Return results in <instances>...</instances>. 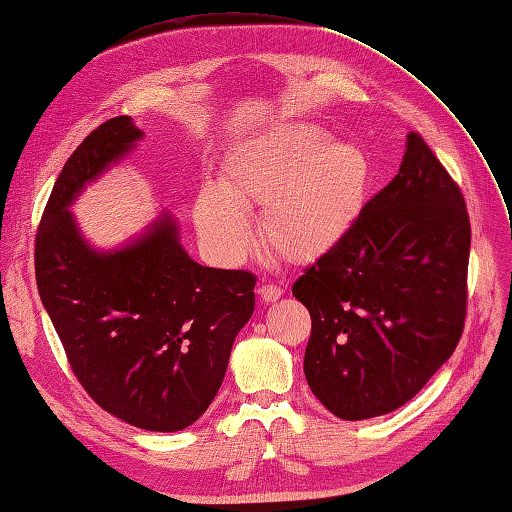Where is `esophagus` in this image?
I'll return each instance as SVG.
<instances>
[{"label": "esophagus", "mask_w": 512, "mask_h": 512, "mask_svg": "<svg viewBox=\"0 0 512 512\" xmlns=\"http://www.w3.org/2000/svg\"><path fill=\"white\" fill-rule=\"evenodd\" d=\"M258 293H260V297H263V302H276V299H280V295H282V289L280 286H276V284H263L258 289Z\"/></svg>", "instance_id": "esophagus-1"}]
</instances>
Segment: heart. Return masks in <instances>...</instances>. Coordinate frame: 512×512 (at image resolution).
I'll return each instance as SVG.
<instances>
[{"mask_svg":"<svg viewBox=\"0 0 512 512\" xmlns=\"http://www.w3.org/2000/svg\"><path fill=\"white\" fill-rule=\"evenodd\" d=\"M371 165L352 143H328L313 126H286L247 141L223 162L219 189L195 202V226L223 260L249 245L243 210L260 208V236L289 263H315L339 245L367 204Z\"/></svg>","mask_w":512,"mask_h":512,"instance_id":"heart-1","label":"heart"}]
</instances>
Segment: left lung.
<instances>
[{
	"label": "left lung",
	"mask_w": 512,
	"mask_h": 512,
	"mask_svg": "<svg viewBox=\"0 0 512 512\" xmlns=\"http://www.w3.org/2000/svg\"><path fill=\"white\" fill-rule=\"evenodd\" d=\"M469 245L463 191L410 132L400 173L293 284L313 321L306 380L330 413L347 421L391 413L454 354L467 317Z\"/></svg>",
	"instance_id": "left-lung-1"
}]
</instances>
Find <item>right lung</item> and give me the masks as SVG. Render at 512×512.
Instances as JSON below:
<instances>
[{
    "label": "right lung",
    "instance_id": "obj_1",
    "mask_svg": "<svg viewBox=\"0 0 512 512\" xmlns=\"http://www.w3.org/2000/svg\"><path fill=\"white\" fill-rule=\"evenodd\" d=\"M141 136L121 115L76 147L36 230L34 273L91 400L136 428L176 432L215 400L234 336L254 313L256 276L197 265L167 215L119 252L97 254L82 241L67 206Z\"/></svg>",
    "mask_w": 512,
    "mask_h": 512
}]
</instances>
